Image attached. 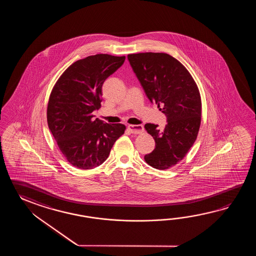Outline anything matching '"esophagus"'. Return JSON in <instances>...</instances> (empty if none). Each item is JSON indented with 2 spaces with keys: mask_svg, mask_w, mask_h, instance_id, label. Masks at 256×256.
Instances as JSON below:
<instances>
[{
  "mask_svg": "<svg viewBox=\"0 0 256 256\" xmlns=\"http://www.w3.org/2000/svg\"><path fill=\"white\" fill-rule=\"evenodd\" d=\"M128 129L132 134H141L144 132L142 126H128Z\"/></svg>",
  "mask_w": 256,
  "mask_h": 256,
  "instance_id": "obj_1",
  "label": "esophagus"
}]
</instances>
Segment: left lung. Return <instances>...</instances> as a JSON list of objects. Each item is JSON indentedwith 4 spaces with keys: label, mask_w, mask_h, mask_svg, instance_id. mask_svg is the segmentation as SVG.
Instances as JSON below:
<instances>
[{
    "label": "left lung",
    "mask_w": 256,
    "mask_h": 256,
    "mask_svg": "<svg viewBox=\"0 0 256 256\" xmlns=\"http://www.w3.org/2000/svg\"><path fill=\"white\" fill-rule=\"evenodd\" d=\"M130 66L152 104L166 116L164 130L146 124L156 147L144 156L154 168H170L181 161L195 142L202 120V100L190 72L166 53L128 54Z\"/></svg>",
    "instance_id": "obj_1"
}]
</instances>
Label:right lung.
Masks as SVG:
<instances>
[{
  "label": "right lung",
  "instance_id": "obj_1",
  "mask_svg": "<svg viewBox=\"0 0 256 256\" xmlns=\"http://www.w3.org/2000/svg\"><path fill=\"white\" fill-rule=\"evenodd\" d=\"M126 56H90L70 66L56 83L48 106V124L60 151L75 168L92 169L104 163L126 126L106 124L92 112L100 109L102 85Z\"/></svg>",
  "mask_w": 256,
  "mask_h": 256
}]
</instances>
